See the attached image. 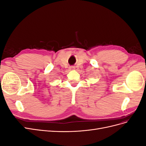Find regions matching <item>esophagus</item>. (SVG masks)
Returning <instances> with one entry per match:
<instances>
[{"instance_id": "34e87169", "label": "esophagus", "mask_w": 146, "mask_h": 146, "mask_svg": "<svg viewBox=\"0 0 146 146\" xmlns=\"http://www.w3.org/2000/svg\"><path fill=\"white\" fill-rule=\"evenodd\" d=\"M69 69H70V70H73L75 69V68H74V67H70V68H69Z\"/></svg>"}]
</instances>
